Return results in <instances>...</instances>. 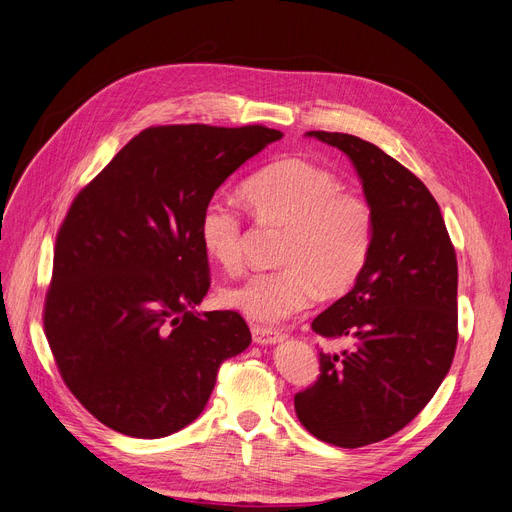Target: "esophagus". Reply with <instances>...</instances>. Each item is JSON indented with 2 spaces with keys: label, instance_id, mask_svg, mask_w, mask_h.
<instances>
[{
  "label": "esophagus",
  "instance_id": "34e87169",
  "mask_svg": "<svg viewBox=\"0 0 512 512\" xmlns=\"http://www.w3.org/2000/svg\"><path fill=\"white\" fill-rule=\"evenodd\" d=\"M252 337H254V342L260 346H273L283 339V335L279 331H275L271 327H260V325L252 327Z\"/></svg>",
  "mask_w": 512,
  "mask_h": 512
}]
</instances>
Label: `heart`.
Segmentation results:
<instances>
[{"instance_id": "heart-1", "label": "heart", "mask_w": 512, "mask_h": 512, "mask_svg": "<svg viewBox=\"0 0 512 512\" xmlns=\"http://www.w3.org/2000/svg\"><path fill=\"white\" fill-rule=\"evenodd\" d=\"M260 223L285 225L281 269L256 273L221 291V302L258 323H279L308 308L316 291L342 294L362 273L373 246L375 216L358 193L329 170L300 158L264 166L241 187ZM204 254L227 273L241 269L239 210L212 198L198 223Z\"/></svg>"}]
</instances>
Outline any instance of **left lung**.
<instances>
[{"instance_id":"1","label":"left lung","mask_w":512,"mask_h":512,"mask_svg":"<svg viewBox=\"0 0 512 512\" xmlns=\"http://www.w3.org/2000/svg\"><path fill=\"white\" fill-rule=\"evenodd\" d=\"M354 164L375 231L354 287L312 321L350 350L321 352V375L296 394L300 423L319 440L360 448L406 427L450 371L458 337L454 246L421 179L377 145L308 131Z\"/></svg>"}]
</instances>
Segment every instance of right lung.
Returning <instances> with one entry per match:
<instances>
[{
	"mask_svg": "<svg viewBox=\"0 0 512 512\" xmlns=\"http://www.w3.org/2000/svg\"><path fill=\"white\" fill-rule=\"evenodd\" d=\"M283 137L260 125L152 127L72 202L43 325L64 383L110 429L143 440L200 417L221 364L252 342L210 287L198 223L235 170Z\"/></svg>",
	"mask_w": 512,
	"mask_h": 512,
	"instance_id": "add662e5",
	"label": "right lung"
}]
</instances>
